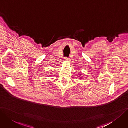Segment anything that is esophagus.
I'll list each match as a JSON object with an SVG mask.
<instances>
[{"label": "esophagus", "mask_w": 128, "mask_h": 128, "mask_svg": "<svg viewBox=\"0 0 128 128\" xmlns=\"http://www.w3.org/2000/svg\"><path fill=\"white\" fill-rule=\"evenodd\" d=\"M64 59H65V60H68V61L70 60V59L68 58H65Z\"/></svg>", "instance_id": "esophagus-1"}]
</instances>
